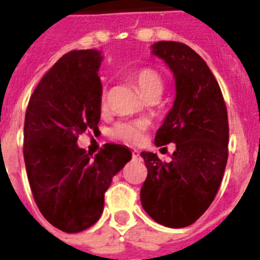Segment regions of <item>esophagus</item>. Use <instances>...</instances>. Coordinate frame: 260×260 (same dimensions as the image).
<instances>
[{
    "label": "esophagus",
    "instance_id": "esophagus-1",
    "mask_svg": "<svg viewBox=\"0 0 260 260\" xmlns=\"http://www.w3.org/2000/svg\"><path fill=\"white\" fill-rule=\"evenodd\" d=\"M139 156H140L139 151H133V158H134V159H137Z\"/></svg>",
    "mask_w": 260,
    "mask_h": 260
}]
</instances>
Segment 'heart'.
Segmentation results:
<instances>
[{
	"mask_svg": "<svg viewBox=\"0 0 260 260\" xmlns=\"http://www.w3.org/2000/svg\"><path fill=\"white\" fill-rule=\"evenodd\" d=\"M134 84L139 89L140 95L144 98L159 96L162 92V78L159 74L151 70V68H143L134 74ZM102 106H105V99L102 101ZM145 130L144 121H127V123H119L116 124L113 134L119 139L124 140L127 143H139L143 139Z\"/></svg>",
	"mask_w": 260,
	"mask_h": 260,
	"instance_id": "b5f03b06",
	"label": "heart"
}]
</instances>
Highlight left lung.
<instances>
[{
    "instance_id": "8db88e82",
    "label": "left lung",
    "mask_w": 260,
    "mask_h": 260,
    "mask_svg": "<svg viewBox=\"0 0 260 260\" xmlns=\"http://www.w3.org/2000/svg\"><path fill=\"white\" fill-rule=\"evenodd\" d=\"M151 54L172 71L175 99L155 133V145H176L171 162L141 152L148 175L141 206L169 228L187 227L214 200L228 158V116L218 82L198 53L179 42H156Z\"/></svg>"
}]
</instances>
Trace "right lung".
<instances>
[{
    "label": "right lung",
    "mask_w": 260,
    "mask_h": 260,
    "mask_svg": "<svg viewBox=\"0 0 260 260\" xmlns=\"http://www.w3.org/2000/svg\"><path fill=\"white\" fill-rule=\"evenodd\" d=\"M102 51L74 50L58 60L30 96L23 128V158L33 198L51 225L64 233L84 231L99 220L105 192L132 151L106 144L92 154L77 144L98 130Z\"/></svg>",
    "instance_id": "right-lung-1"
}]
</instances>
